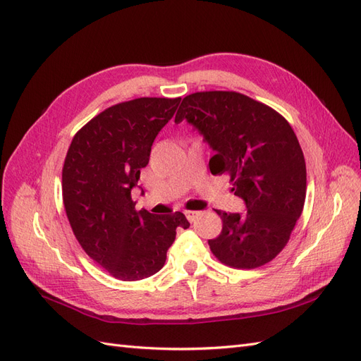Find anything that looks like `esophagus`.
<instances>
[{"label":"esophagus","mask_w":361,"mask_h":361,"mask_svg":"<svg viewBox=\"0 0 361 361\" xmlns=\"http://www.w3.org/2000/svg\"><path fill=\"white\" fill-rule=\"evenodd\" d=\"M185 215H187L188 221L192 223V221H195V218L200 215V212H197V211H185Z\"/></svg>","instance_id":"obj_1"}]
</instances>
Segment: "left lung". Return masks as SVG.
Returning <instances> with one entry per match:
<instances>
[{
	"mask_svg": "<svg viewBox=\"0 0 361 361\" xmlns=\"http://www.w3.org/2000/svg\"><path fill=\"white\" fill-rule=\"evenodd\" d=\"M183 118L215 150L212 174H227L244 214L215 211L223 228L209 247L221 264L255 269L286 247L301 216L307 174L298 138L271 106L238 92H197L183 97L174 122Z\"/></svg>",
	"mask_w": 361,
	"mask_h": 361,
	"instance_id": "obj_1",
	"label": "left lung"
}]
</instances>
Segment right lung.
Segmentation results:
<instances>
[{
  "instance_id": "right-lung-1",
  "label": "right lung",
  "mask_w": 361,
  "mask_h": 361,
  "mask_svg": "<svg viewBox=\"0 0 361 361\" xmlns=\"http://www.w3.org/2000/svg\"><path fill=\"white\" fill-rule=\"evenodd\" d=\"M180 97H138L94 116L75 134L61 173L63 203L82 250L123 281L154 276L167 259L182 212H137L130 190Z\"/></svg>"
}]
</instances>
